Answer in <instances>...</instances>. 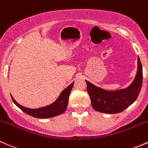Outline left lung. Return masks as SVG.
<instances>
[{"label": "left lung", "mask_w": 148, "mask_h": 148, "mask_svg": "<svg viewBox=\"0 0 148 148\" xmlns=\"http://www.w3.org/2000/svg\"><path fill=\"white\" fill-rule=\"evenodd\" d=\"M138 68L135 80L130 86L125 89L106 90L85 80L87 91L94 110L104 113H118L128 108L136 100L143 83V67L139 58H138Z\"/></svg>", "instance_id": "left-lung-1"}]
</instances>
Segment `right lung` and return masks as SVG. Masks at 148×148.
Segmentation results:
<instances>
[{
	"label": "right lung",
	"instance_id": "obj_1",
	"mask_svg": "<svg viewBox=\"0 0 148 148\" xmlns=\"http://www.w3.org/2000/svg\"><path fill=\"white\" fill-rule=\"evenodd\" d=\"M73 87V83H71L69 86H68L64 90L60 95V96L58 97V98L54 103H52L50 106L41 108H38V109H31V108L23 107V106L18 104L17 102L14 100V98L12 97V95L11 97L13 103L21 110H23L30 116L37 118H50L60 115L65 112L67 108V106H68L69 95L71 94V91Z\"/></svg>",
	"mask_w": 148,
	"mask_h": 148
}]
</instances>
